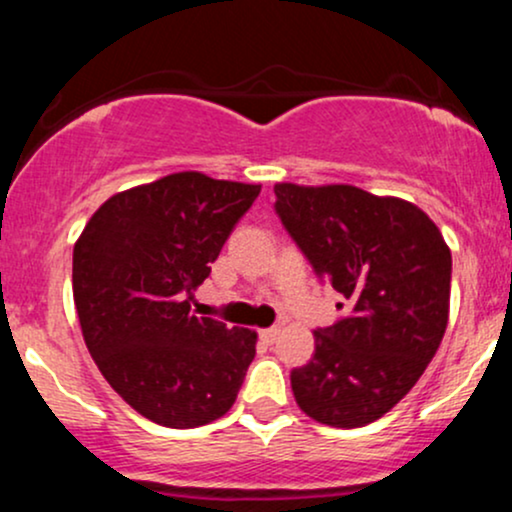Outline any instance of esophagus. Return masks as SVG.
<instances>
[{
  "label": "esophagus",
  "instance_id": "esophagus-1",
  "mask_svg": "<svg viewBox=\"0 0 512 512\" xmlns=\"http://www.w3.org/2000/svg\"><path fill=\"white\" fill-rule=\"evenodd\" d=\"M276 337H279V327H269V330L260 332V339L264 344H274Z\"/></svg>",
  "mask_w": 512,
  "mask_h": 512
}]
</instances>
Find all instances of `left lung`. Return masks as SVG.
<instances>
[{
	"label": "left lung",
	"instance_id": "obj_1",
	"mask_svg": "<svg viewBox=\"0 0 512 512\" xmlns=\"http://www.w3.org/2000/svg\"><path fill=\"white\" fill-rule=\"evenodd\" d=\"M276 214L351 313L315 330V354L291 373L317 424L380 419L424 375L450 313V248L426 211L354 185L276 182Z\"/></svg>",
	"mask_w": 512,
	"mask_h": 512
}]
</instances>
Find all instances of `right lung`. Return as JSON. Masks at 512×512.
Segmentation results:
<instances>
[{
    "instance_id": "right-lung-1",
    "label": "right lung",
    "mask_w": 512,
    "mask_h": 512,
    "mask_svg": "<svg viewBox=\"0 0 512 512\" xmlns=\"http://www.w3.org/2000/svg\"><path fill=\"white\" fill-rule=\"evenodd\" d=\"M262 185L197 170L117 192L74 245L81 334L110 387L168 428L221 419L255 358L257 332L190 310V293Z\"/></svg>"
}]
</instances>
